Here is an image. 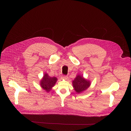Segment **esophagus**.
<instances>
[{
  "label": "esophagus",
  "mask_w": 131,
  "mask_h": 131,
  "mask_svg": "<svg viewBox=\"0 0 131 131\" xmlns=\"http://www.w3.org/2000/svg\"><path fill=\"white\" fill-rule=\"evenodd\" d=\"M61 78H62V79H64L65 80H67L68 79V76H67V75H62V77Z\"/></svg>",
  "instance_id": "1"
}]
</instances>
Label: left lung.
Returning <instances> with one entry per match:
<instances>
[{"mask_svg":"<svg viewBox=\"0 0 131 131\" xmlns=\"http://www.w3.org/2000/svg\"><path fill=\"white\" fill-rule=\"evenodd\" d=\"M91 81L85 79L82 75H77L72 81L73 87L75 91L78 94L81 93L85 91L91 85Z\"/></svg>","mask_w":131,"mask_h":131,"instance_id":"left-lung-1","label":"left lung"}]
</instances>
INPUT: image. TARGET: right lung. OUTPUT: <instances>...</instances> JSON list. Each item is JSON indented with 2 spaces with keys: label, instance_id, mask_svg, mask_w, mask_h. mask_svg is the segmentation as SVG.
<instances>
[{
  "label": "right lung",
  "instance_id": "add662e5",
  "mask_svg": "<svg viewBox=\"0 0 131 131\" xmlns=\"http://www.w3.org/2000/svg\"><path fill=\"white\" fill-rule=\"evenodd\" d=\"M57 81L56 77H50L48 74L46 73L40 81V86L47 92H49L54 86Z\"/></svg>",
  "mask_w": 131,
  "mask_h": 131
}]
</instances>
